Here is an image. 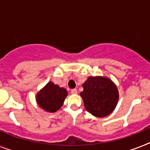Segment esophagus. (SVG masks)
Listing matches in <instances>:
<instances>
[{
    "instance_id": "obj_1",
    "label": "esophagus",
    "mask_w": 150,
    "mask_h": 150,
    "mask_svg": "<svg viewBox=\"0 0 150 150\" xmlns=\"http://www.w3.org/2000/svg\"><path fill=\"white\" fill-rule=\"evenodd\" d=\"M71 93L72 94H76L77 93V90L76 89H73V90H71Z\"/></svg>"
}]
</instances>
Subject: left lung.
<instances>
[{
  "mask_svg": "<svg viewBox=\"0 0 150 150\" xmlns=\"http://www.w3.org/2000/svg\"><path fill=\"white\" fill-rule=\"evenodd\" d=\"M80 96L85 108L96 117H105L114 110L119 100L117 86L109 78L90 76L83 83Z\"/></svg>",
  "mask_w": 150,
  "mask_h": 150,
  "instance_id": "obj_1",
  "label": "left lung"
}]
</instances>
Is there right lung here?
<instances>
[{"mask_svg":"<svg viewBox=\"0 0 150 150\" xmlns=\"http://www.w3.org/2000/svg\"><path fill=\"white\" fill-rule=\"evenodd\" d=\"M67 96V91L53 82H49L36 96L40 107L49 112L57 111L63 106Z\"/></svg>","mask_w":150,"mask_h":150,"instance_id":"add662e5","label":"right lung"}]
</instances>
